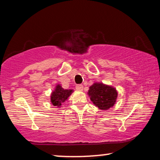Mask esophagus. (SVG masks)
Here are the masks:
<instances>
[{"mask_svg":"<svg viewBox=\"0 0 160 160\" xmlns=\"http://www.w3.org/2000/svg\"><path fill=\"white\" fill-rule=\"evenodd\" d=\"M75 89L78 91H82L83 90V86L82 85H77L75 86Z\"/></svg>","mask_w":160,"mask_h":160,"instance_id":"1","label":"esophagus"}]
</instances>
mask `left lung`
Here are the masks:
<instances>
[{"label": "left lung", "mask_w": 160, "mask_h": 160, "mask_svg": "<svg viewBox=\"0 0 160 160\" xmlns=\"http://www.w3.org/2000/svg\"><path fill=\"white\" fill-rule=\"evenodd\" d=\"M88 94L94 104L102 110L109 109L112 107L118 95L115 88L97 82L90 87Z\"/></svg>", "instance_id": "left-lung-1"}]
</instances>
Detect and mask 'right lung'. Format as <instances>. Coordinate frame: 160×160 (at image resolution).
<instances>
[{
    "label": "right lung",
    "instance_id": "add662e5",
    "mask_svg": "<svg viewBox=\"0 0 160 160\" xmlns=\"http://www.w3.org/2000/svg\"><path fill=\"white\" fill-rule=\"evenodd\" d=\"M72 90H64L60 85L56 87L51 96V102L53 106L60 107L62 103H63L72 92Z\"/></svg>",
    "mask_w": 160,
    "mask_h": 160
}]
</instances>
